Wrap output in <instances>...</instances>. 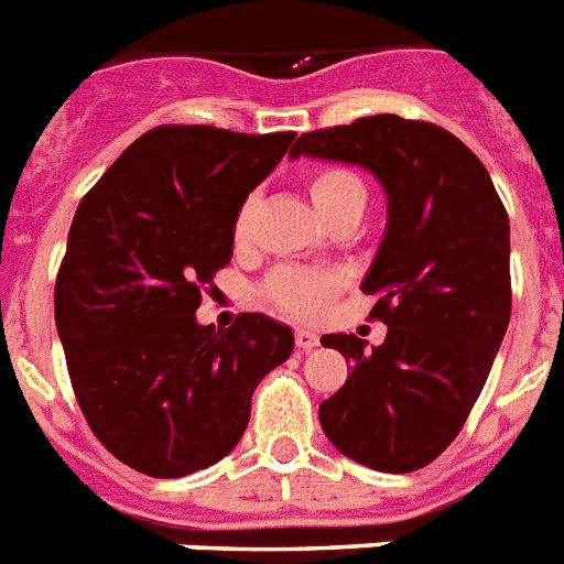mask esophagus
I'll use <instances>...</instances> for the list:
<instances>
[{
    "mask_svg": "<svg viewBox=\"0 0 564 564\" xmlns=\"http://www.w3.org/2000/svg\"><path fill=\"white\" fill-rule=\"evenodd\" d=\"M294 340H296V346L303 349V352H311V349L319 344V337L314 335V332H308V328H296Z\"/></svg>",
    "mask_w": 564,
    "mask_h": 564,
    "instance_id": "esophagus-1",
    "label": "esophagus"
}]
</instances>
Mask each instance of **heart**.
I'll return each mask as SVG.
<instances>
[{
	"mask_svg": "<svg viewBox=\"0 0 564 564\" xmlns=\"http://www.w3.org/2000/svg\"><path fill=\"white\" fill-rule=\"evenodd\" d=\"M308 192L311 200L317 206V212L323 218H332L335 212H340L344 206L364 204V183L355 177L352 171L346 169H317L308 177ZM256 212V197H247L241 209L236 215V241H245L247 232H250V224H253ZM340 288V276L332 273V270H311V268H279L273 270L264 285H261V294L270 305L288 317L311 319L323 314V308L328 305V300L335 296V291Z\"/></svg>",
	"mask_w": 564,
	"mask_h": 564,
	"instance_id": "obj_1",
	"label": "heart"
}]
</instances>
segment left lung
Wrapping results in <instances>:
<instances>
[{"label": "left lung", "mask_w": 564, "mask_h": 564, "mask_svg": "<svg viewBox=\"0 0 564 564\" xmlns=\"http://www.w3.org/2000/svg\"><path fill=\"white\" fill-rule=\"evenodd\" d=\"M352 162L387 195V232L360 291L387 337L326 335L352 367L319 404L337 452L376 471H416L460 434L512 311L510 218L460 139L393 112L311 130L291 156Z\"/></svg>", "instance_id": "obj_1"}]
</instances>
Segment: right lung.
Wrapping results in <instances>:
<instances>
[{"mask_svg":"<svg viewBox=\"0 0 564 564\" xmlns=\"http://www.w3.org/2000/svg\"><path fill=\"white\" fill-rule=\"evenodd\" d=\"M294 133L160 124L89 188L54 282V323L93 434L148 477H183L227 457L250 399L294 352L264 314L200 326V291L232 259L247 195Z\"/></svg>","mask_w":564,"mask_h":564,"instance_id":"add662e5","label":"right lung"}]
</instances>
